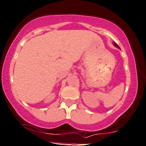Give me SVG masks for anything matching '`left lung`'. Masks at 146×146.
<instances>
[{
	"label": "left lung",
	"instance_id": "obj_1",
	"mask_svg": "<svg viewBox=\"0 0 146 146\" xmlns=\"http://www.w3.org/2000/svg\"><path fill=\"white\" fill-rule=\"evenodd\" d=\"M114 45H115V47H117V48H120V47H119V46H118V45H117L116 44V43H114Z\"/></svg>",
	"mask_w": 146,
	"mask_h": 146
}]
</instances>
